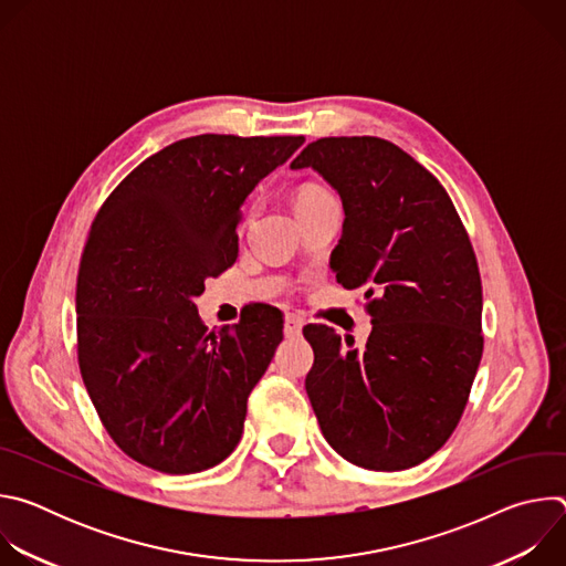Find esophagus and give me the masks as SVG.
<instances>
[{
    "label": "esophagus",
    "instance_id": "obj_1",
    "mask_svg": "<svg viewBox=\"0 0 566 566\" xmlns=\"http://www.w3.org/2000/svg\"><path fill=\"white\" fill-rule=\"evenodd\" d=\"M302 327H304V317H302V315H295V313H291V315H286V325H284V336H286V338L300 336Z\"/></svg>",
    "mask_w": 566,
    "mask_h": 566
}]
</instances>
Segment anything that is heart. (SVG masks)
<instances>
[{
    "instance_id": "b5f03b06",
    "label": "heart",
    "mask_w": 566,
    "mask_h": 566,
    "mask_svg": "<svg viewBox=\"0 0 566 566\" xmlns=\"http://www.w3.org/2000/svg\"><path fill=\"white\" fill-rule=\"evenodd\" d=\"M329 201H336V197L319 184H304L297 195H295V210L297 214L300 212H306V210H313V208H319L325 206Z\"/></svg>"
}]
</instances>
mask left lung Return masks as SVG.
<instances>
[{"label":"left lung","instance_id":"1","mask_svg":"<svg viewBox=\"0 0 566 566\" xmlns=\"http://www.w3.org/2000/svg\"><path fill=\"white\" fill-rule=\"evenodd\" d=\"M340 195L345 228L332 264L365 291L371 334L354 349L327 325H306V394L319 430L347 461L406 470L454 432L483 352L481 277L446 188L394 143L329 136L291 164Z\"/></svg>","mask_w":566,"mask_h":566}]
</instances>
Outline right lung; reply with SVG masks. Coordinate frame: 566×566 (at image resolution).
I'll list each match as a JSON object with an SVG mask.
<instances>
[{"label":"right lung","instance_id":"add662e5","mask_svg":"<svg viewBox=\"0 0 566 566\" xmlns=\"http://www.w3.org/2000/svg\"><path fill=\"white\" fill-rule=\"evenodd\" d=\"M302 143L177 140L134 168L92 223L75 284L77 365L114 443L151 470H208L244 432L282 311L264 304L208 332L195 297L237 260L241 203Z\"/></svg>","mask_w":566,"mask_h":566}]
</instances>
